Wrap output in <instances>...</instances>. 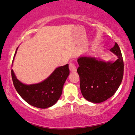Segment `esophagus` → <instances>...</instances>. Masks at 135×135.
I'll list each match as a JSON object with an SVG mask.
<instances>
[{"mask_svg":"<svg viewBox=\"0 0 135 135\" xmlns=\"http://www.w3.org/2000/svg\"><path fill=\"white\" fill-rule=\"evenodd\" d=\"M69 69H70V71H71V72H75L76 71V66L75 65L74 63H70L69 64Z\"/></svg>","mask_w":135,"mask_h":135,"instance_id":"34e87169","label":"esophagus"}]
</instances>
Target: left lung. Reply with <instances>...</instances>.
Returning <instances> with one entry per match:
<instances>
[{
	"mask_svg": "<svg viewBox=\"0 0 135 135\" xmlns=\"http://www.w3.org/2000/svg\"><path fill=\"white\" fill-rule=\"evenodd\" d=\"M110 50L117 56L115 62H105L91 57L77 60L81 94L92 103H101L112 97L122 81L124 64L120 47L115 43Z\"/></svg>",
	"mask_w": 135,
	"mask_h": 135,
	"instance_id": "obj_1",
	"label": "left lung"
}]
</instances>
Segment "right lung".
<instances>
[{
  "instance_id": "right-lung-1",
  "label": "right lung",
  "mask_w": 135,
  "mask_h": 135,
  "mask_svg": "<svg viewBox=\"0 0 135 135\" xmlns=\"http://www.w3.org/2000/svg\"><path fill=\"white\" fill-rule=\"evenodd\" d=\"M11 73L15 90L27 103L37 108H47L52 107L59 100L70 70L69 64L60 66L44 81L33 85H25L20 82L16 78L12 69Z\"/></svg>"
}]
</instances>
